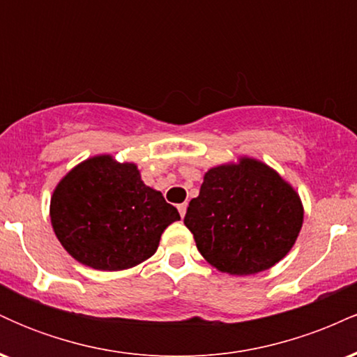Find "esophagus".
Returning a JSON list of instances; mask_svg holds the SVG:
<instances>
[{
	"label": "esophagus",
	"instance_id": "esophagus-1",
	"mask_svg": "<svg viewBox=\"0 0 357 357\" xmlns=\"http://www.w3.org/2000/svg\"><path fill=\"white\" fill-rule=\"evenodd\" d=\"M186 210H188V203L178 204V211H179V215H181V218H184V215H186Z\"/></svg>",
	"mask_w": 357,
	"mask_h": 357
}]
</instances>
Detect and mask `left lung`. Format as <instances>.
<instances>
[{
    "label": "left lung",
    "mask_w": 357,
    "mask_h": 357,
    "mask_svg": "<svg viewBox=\"0 0 357 357\" xmlns=\"http://www.w3.org/2000/svg\"><path fill=\"white\" fill-rule=\"evenodd\" d=\"M302 221L297 191L253 158L208 169L184 216L204 260L230 275H253L278 264Z\"/></svg>",
    "instance_id": "obj_1"
}]
</instances>
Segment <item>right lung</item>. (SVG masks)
<instances>
[{"mask_svg": "<svg viewBox=\"0 0 357 357\" xmlns=\"http://www.w3.org/2000/svg\"><path fill=\"white\" fill-rule=\"evenodd\" d=\"M53 231L70 255L96 270L142 264L162 231L179 220L161 191L146 186L134 162L102 154L85 159L56 184L50 202Z\"/></svg>", "mask_w": 357, "mask_h": 357, "instance_id": "1", "label": "right lung"}]
</instances>
